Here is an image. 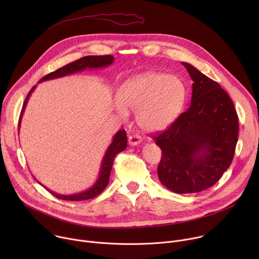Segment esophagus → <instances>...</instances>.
I'll use <instances>...</instances> for the list:
<instances>
[{
	"label": "esophagus",
	"instance_id": "obj_1",
	"mask_svg": "<svg viewBox=\"0 0 259 259\" xmlns=\"http://www.w3.org/2000/svg\"><path fill=\"white\" fill-rule=\"evenodd\" d=\"M141 142V137L138 135H131L128 138V143L130 145H138Z\"/></svg>",
	"mask_w": 259,
	"mask_h": 259
}]
</instances>
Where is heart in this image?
I'll return each instance as SVG.
<instances>
[{"instance_id": "1", "label": "heart", "mask_w": 259, "mask_h": 259, "mask_svg": "<svg viewBox=\"0 0 259 259\" xmlns=\"http://www.w3.org/2000/svg\"><path fill=\"white\" fill-rule=\"evenodd\" d=\"M186 100L187 87L179 77L149 71L125 81L113 107L122 118L133 110L142 130L159 132L179 117Z\"/></svg>"}]
</instances>
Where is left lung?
<instances>
[{
	"instance_id": "obj_1",
	"label": "left lung",
	"mask_w": 259,
	"mask_h": 259,
	"mask_svg": "<svg viewBox=\"0 0 259 259\" xmlns=\"http://www.w3.org/2000/svg\"><path fill=\"white\" fill-rule=\"evenodd\" d=\"M193 80L190 108L155 137L162 159L158 176L176 194L202 192L230 167L238 142L239 121L234 103L220 85L188 62Z\"/></svg>"
}]
</instances>
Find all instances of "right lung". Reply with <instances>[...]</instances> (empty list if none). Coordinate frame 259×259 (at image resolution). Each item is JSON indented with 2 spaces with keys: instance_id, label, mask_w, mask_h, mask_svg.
I'll use <instances>...</instances> for the list:
<instances>
[{
  "instance_id": "add662e5",
  "label": "right lung",
  "mask_w": 259,
  "mask_h": 259,
  "mask_svg": "<svg viewBox=\"0 0 259 259\" xmlns=\"http://www.w3.org/2000/svg\"><path fill=\"white\" fill-rule=\"evenodd\" d=\"M114 56L112 55H101V56H97V55H90V56H85L82 57L76 61L70 62L62 67H60L59 69L50 72L49 75L45 76L44 78H42L39 83L45 82V81H49V80H54V79H58V78H62V77H66L69 75H72V73L76 72H80L86 69H98V68H105L108 67L109 65H112L114 62ZM36 88V86H33L31 88V90L28 92L24 103H23V107L21 109V114H20V118H19V122H18V132L20 129V125H21V118L23 116L24 109L26 107V104L28 102V99L31 95V93L33 92V90ZM127 147V136H126V132L125 130H119L113 137L112 142L108 145L107 150L103 156V159L101 161V165H100V170H99V175L98 178L96 179V181L94 182L93 186L91 188H89L88 190L78 193V194H70V195H62V194H58L55 192L50 191L49 189H47L46 187H44L43 184L36 180L34 177V179L38 181L41 186H43L48 192H50L54 197H56L57 199L60 200H64V201H83V200H89L92 199L94 197H96L97 195H99L108 184V180H109V175H110V171H112V167H113V163L115 160V157L123 152Z\"/></svg>"
}]
</instances>
